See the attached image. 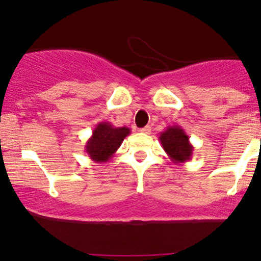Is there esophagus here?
<instances>
[{
  "instance_id": "esophagus-1",
  "label": "esophagus",
  "mask_w": 261,
  "mask_h": 261,
  "mask_svg": "<svg viewBox=\"0 0 261 261\" xmlns=\"http://www.w3.org/2000/svg\"><path fill=\"white\" fill-rule=\"evenodd\" d=\"M140 131L142 134H149V133H151V126H145V127L140 128Z\"/></svg>"
}]
</instances>
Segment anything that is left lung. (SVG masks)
Wrapping results in <instances>:
<instances>
[{"instance_id":"1","label":"left lung","mask_w":261,"mask_h":261,"mask_svg":"<svg viewBox=\"0 0 261 261\" xmlns=\"http://www.w3.org/2000/svg\"><path fill=\"white\" fill-rule=\"evenodd\" d=\"M161 145L169 160L175 164L185 163L191 160L194 147L189 141V136L184 128L179 125L168 126L160 135Z\"/></svg>"}]
</instances>
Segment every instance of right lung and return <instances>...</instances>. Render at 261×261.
<instances>
[{"label":"right lung","instance_id":"1","mask_svg":"<svg viewBox=\"0 0 261 261\" xmlns=\"http://www.w3.org/2000/svg\"><path fill=\"white\" fill-rule=\"evenodd\" d=\"M130 134L131 130L126 126L115 127L110 122L101 121L94 127L92 136L86 142V153L97 163H106Z\"/></svg>","mask_w":261,"mask_h":261}]
</instances>
